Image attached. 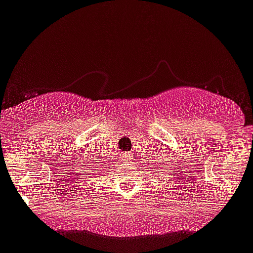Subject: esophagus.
Here are the masks:
<instances>
[{
    "label": "esophagus",
    "mask_w": 253,
    "mask_h": 253,
    "mask_svg": "<svg viewBox=\"0 0 253 253\" xmlns=\"http://www.w3.org/2000/svg\"><path fill=\"white\" fill-rule=\"evenodd\" d=\"M122 159L126 160V162H129V160H131V154L124 153V154H122Z\"/></svg>",
    "instance_id": "1"
}]
</instances>
